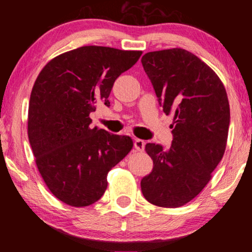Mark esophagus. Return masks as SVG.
<instances>
[{
    "instance_id": "obj_1",
    "label": "esophagus",
    "mask_w": 252,
    "mask_h": 252,
    "mask_svg": "<svg viewBox=\"0 0 252 252\" xmlns=\"http://www.w3.org/2000/svg\"><path fill=\"white\" fill-rule=\"evenodd\" d=\"M144 146H146V142H144L143 140H140V139L134 140V148H135L136 151H143Z\"/></svg>"
}]
</instances>
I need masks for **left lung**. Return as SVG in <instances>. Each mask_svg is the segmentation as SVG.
Instances as JSON below:
<instances>
[{"instance_id":"1","label":"left lung","mask_w":252,"mask_h":252,"mask_svg":"<svg viewBox=\"0 0 252 252\" xmlns=\"http://www.w3.org/2000/svg\"><path fill=\"white\" fill-rule=\"evenodd\" d=\"M141 62L163 111L174 115L170 149L146 144L154 168L141 180V190L151 204L179 208L203 190L221 160L228 97L215 71L181 48L147 53Z\"/></svg>"}]
</instances>
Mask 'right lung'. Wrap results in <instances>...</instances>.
I'll list each match as a JSON object with an SVG mask.
<instances>
[{"instance_id":"1","label":"right lung","mask_w":252,"mask_h":252,"mask_svg":"<svg viewBox=\"0 0 252 252\" xmlns=\"http://www.w3.org/2000/svg\"><path fill=\"white\" fill-rule=\"evenodd\" d=\"M142 51L86 46L51 60L37 75L29 106V140L49 190L65 204L88 206L108 187L109 171L132 150L133 140L92 128L98 102L110 106L116 79Z\"/></svg>"}]
</instances>
